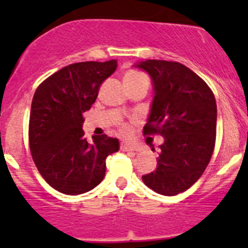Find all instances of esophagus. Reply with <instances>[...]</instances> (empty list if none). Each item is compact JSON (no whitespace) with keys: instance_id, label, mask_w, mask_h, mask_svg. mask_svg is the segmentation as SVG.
Here are the masks:
<instances>
[{"instance_id":"1","label":"esophagus","mask_w":248,"mask_h":248,"mask_svg":"<svg viewBox=\"0 0 248 248\" xmlns=\"http://www.w3.org/2000/svg\"><path fill=\"white\" fill-rule=\"evenodd\" d=\"M120 150L122 151H134L137 150V148H135L134 145L131 143H128V141H122L120 143Z\"/></svg>"}]
</instances>
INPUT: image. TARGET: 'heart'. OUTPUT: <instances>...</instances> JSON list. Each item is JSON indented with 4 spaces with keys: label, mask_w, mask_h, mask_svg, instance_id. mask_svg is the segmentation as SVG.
Wrapping results in <instances>:
<instances>
[{
    "label": "heart",
    "mask_w": 248,
    "mask_h": 248,
    "mask_svg": "<svg viewBox=\"0 0 248 248\" xmlns=\"http://www.w3.org/2000/svg\"><path fill=\"white\" fill-rule=\"evenodd\" d=\"M138 73H135V72H129V73H126L125 77H129V76H137ZM119 131L120 134L123 135H126L129 134V131H130V128H129L128 124H122V125L119 126Z\"/></svg>",
    "instance_id": "obj_1"
}]
</instances>
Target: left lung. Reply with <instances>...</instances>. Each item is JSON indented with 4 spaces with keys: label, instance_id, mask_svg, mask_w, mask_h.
Here are the masks:
<instances>
[{
    "label": "left lung",
    "instance_id": "obj_1",
    "mask_svg": "<svg viewBox=\"0 0 248 248\" xmlns=\"http://www.w3.org/2000/svg\"><path fill=\"white\" fill-rule=\"evenodd\" d=\"M137 67L154 85L144 135H161L156 170L143 176L148 187L174 196L191 187L210 163L216 141L217 107L211 88L179 62L148 59Z\"/></svg>",
    "mask_w": 248,
    "mask_h": 248
}]
</instances>
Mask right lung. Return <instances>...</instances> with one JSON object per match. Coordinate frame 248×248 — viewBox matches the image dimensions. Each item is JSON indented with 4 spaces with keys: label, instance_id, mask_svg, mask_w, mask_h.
Here are the masks:
<instances>
[{
    "label": "right lung",
    "instance_id": "obj_1",
    "mask_svg": "<svg viewBox=\"0 0 248 248\" xmlns=\"http://www.w3.org/2000/svg\"><path fill=\"white\" fill-rule=\"evenodd\" d=\"M117 69V61L79 62L43 80L32 100L28 141L39 174L57 191L79 195L99 185L105 159L119 150L118 139L83 138V113L91 109L100 84Z\"/></svg>",
    "mask_w": 248,
    "mask_h": 248
}]
</instances>
